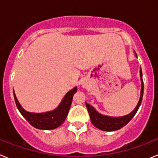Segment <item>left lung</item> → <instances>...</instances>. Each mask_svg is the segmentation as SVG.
<instances>
[{
  "label": "left lung",
  "mask_w": 158,
  "mask_h": 158,
  "mask_svg": "<svg viewBox=\"0 0 158 158\" xmlns=\"http://www.w3.org/2000/svg\"><path fill=\"white\" fill-rule=\"evenodd\" d=\"M137 57V55H136ZM140 77L141 81H142V89H141V96L140 100L139 101V104L136 106L132 112L128 114L127 115L123 117H117V118H114V117H109L106 116V115H101L100 113H98L96 110L94 109V107H92L91 105H89L88 103H85L86 107H87L88 111H89V116H90V119H91L92 123L98 129L102 130L104 131H117V130L120 129V128L123 127L124 126H126L127 124L131 120V118L135 116L136 112L139 110V107L141 105L142 100V96H143V81H142V69L140 68Z\"/></svg>",
  "instance_id": "8db88e82"
}]
</instances>
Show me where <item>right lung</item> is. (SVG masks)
Instances as JSON below:
<instances>
[{"mask_svg":"<svg viewBox=\"0 0 158 158\" xmlns=\"http://www.w3.org/2000/svg\"><path fill=\"white\" fill-rule=\"evenodd\" d=\"M77 90V88L75 87L72 90L68 92L57 109L45 113L27 112L20 106L15 93H14V99L19 112L21 113V115L27 119V122L31 126L40 130H53L61 126L65 120L69 107L72 104L73 96Z\"/></svg>","mask_w":158,"mask_h":158,"instance_id":"right-lung-1","label":"right lung"}]
</instances>
